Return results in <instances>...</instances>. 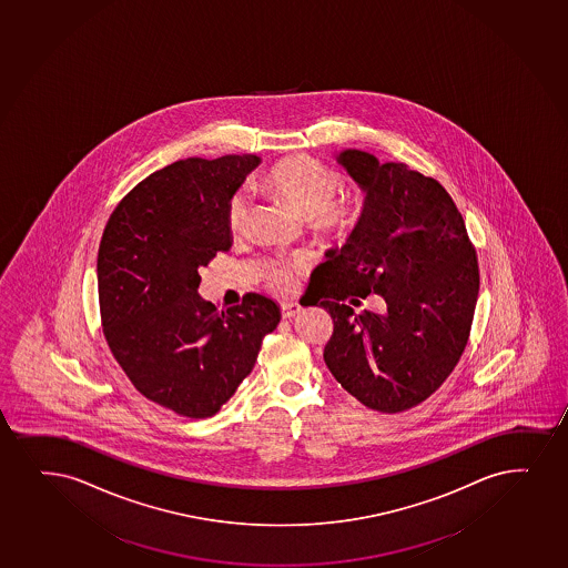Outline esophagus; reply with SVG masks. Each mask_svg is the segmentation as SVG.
I'll use <instances>...</instances> for the list:
<instances>
[{
	"mask_svg": "<svg viewBox=\"0 0 568 568\" xmlns=\"http://www.w3.org/2000/svg\"><path fill=\"white\" fill-rule=\"evenodd\" d=\"M301 312V306L298 304H294V302H283L281 304V315L287 320V317H294V315Z\"/></svg>",
	"mask_w": 568,
	"mask_h": 568,
	"instance_id": "34e87169",
	"label": "esophagus"
}]
</instances>
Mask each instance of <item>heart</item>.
<instances>
[{"instance_id":"heart-1","label":"heart","mask_w":568,"mask_h":568,"mask_svg":"<svg viewBox=\"0 0 568 568\" xmlns=\"http://www.w3.org/2000/svg\"><path fill=\"white\" fill-rule=\"evenodd\" d=\"M266 184L281 200L304 221L315 222L320 227L344 234L354 226L359 207L354 200L334 203L341 179L333 169L312 158H293L281 161L266 176ZM251 205L245 195H235L227 209V224L237 234L247 226ZM294 270L280 266L272 270L270 283L275 291H287L293 285Z\"/></svg>"}]
</instances>
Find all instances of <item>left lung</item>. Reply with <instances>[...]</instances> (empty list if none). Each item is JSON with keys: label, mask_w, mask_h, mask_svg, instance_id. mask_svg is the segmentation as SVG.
Returning <instances> with one entry per match:
<instances>
[{"label": "left lung", "mask_w": 568, "mask_h": 568, "mask_svg": "<svg viewBox=\"0 0 568 568\" xmlns=\"http://www.w3.org/2000/svg\"><path fill=\"white\" fill-rule=\"evenodd\" d=\"M334 160L365 197L346 243L312 272L334 321L323 359L365 407L400 413L434 394L460 359L479 294L477 256L439 182L355 148ZM371 292L387 312L355 315L348 304Z\"/></svg>", "instance_id": "8db88e82"}]
</instances>
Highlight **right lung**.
Masks as SVG:
<instances>
[{"label":"right lung","mask_w":568,"mask_h":568,"mask_svg":"<svg viewBox=\"0 0 568 568\" xmlns=\"http://www.w3.org/2000/svg\"><path fill=\"white\" fill-rule=\"evenodd\" d=\"M261 163L254 154L174 161L121 200L102 234L108 346L142 395L187 418L221 410L281 320L264 294L219 312L197 293L201 267L234 243L227 209Z\"/></svg>","instance_id":"right-lung-1"}]
</instances>
